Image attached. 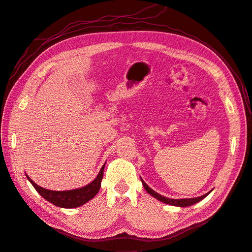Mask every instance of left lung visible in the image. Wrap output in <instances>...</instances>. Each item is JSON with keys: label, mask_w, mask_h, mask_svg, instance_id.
Segmentation results:
<instances>
[{"label": "left lung", "mask_w": 252, "mask_h": 252, "mask_svg": "<svg viewBox=\"0 0 252 252\" xmlns=\"http://www.w3.org/2000/svg\"><path fill=\"white\" fill-rule=\"evenodd\" d=\"M141 181H142V184H143L145 190H146V191H147L149 194H151L152 196H155L156 199H158V201H161V202H163V203H165V204H169V205H172V206H179V207H188V206H191V205H193V204H195V203H197V202L202 201L203 199H205V197L207 196V195L211 192V190H210L209 192L205 193L204 195H201V196H199V197H192V199H179V200H174V199H169V197H166V196H163V195H161V194L157 193V192L155 191V190H152V189L146 184V183H145V182L143 181L142 178H141Z\"/></svg>", "instance_id": "1"}]
</instances>
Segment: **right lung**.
Wrapping results in <instances>:
<instances>
[{
	"label": "right lung",
	"instance_id": "right-lung-1",
	"mask_svg": "<svg viewBox=\"0 0 252 252\" xmlns=\"http://www.w3.org/2000/svg\"><path fill=\"white\" fill-rule=\"evenodd\" d=\"M105 164L101 168L100 172L96 175V178L90 183V184L84 186L82 188L66 190V191H55V190L45 189L30 179L26 174L28 181L32 183L35 190L39 192L45 200H47L51 204L58 206L62 208H77L85 203L89 202L91 199H94V195L98 192L101 188V182L104 174Z\"/></svg>",
	"mask_w": 252,
	"mask_h": 252
}]
</instances>
